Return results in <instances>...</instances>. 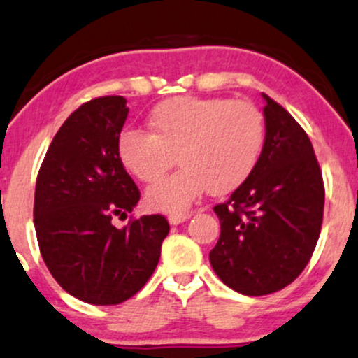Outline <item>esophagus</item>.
Masks as SVG:
<instances>
[{"mask_svg":"<svg viewBox=\"0 0 358 358\" xmlns=\"http://www.w3.org/2000/svg\"><path fill=\"white\" fill-rule=\"evenodd\" d=\"M191 218V213H174L169 217V222H171V225H179L182 224V222L189 220Z\"/></svg>","mask_w":358,"mask_h":358,"instance_id":"esophagus-1","label":"esophagus"}]
</instances>
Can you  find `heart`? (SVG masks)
<instances>
[{
    "instance_id": "1",
    "label": "heart",
    "mask_w": 358,
    "mask_h": 358,
    "mask_svg": "<svg viewBox=\"0 0 358 358\" xmlns=\"http://www.w3.org/2000/svg\"><path fill=\"white\" fill-rule=\"evenodd\" d=\"M150 133L126 129L117 138L122 167L153 184L178 162L179 172L150 187V210L182 213L210 187L225 194L256 167L264 143V119L255 103L229 99L174 97L155 107Z\"/></svg>"
}]
</instances>
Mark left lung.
<instances>
[{"instance_id":"left-lung-1","label":"left lung","mask_w":358,"mask_h":358,"mask_svg":"<svg viewBox=\"0 0 358 358\" xmlns=\"http://www.w3.org/2000/svg\"><path fill=\"white\" fill-rule=\"evenodd\" d=\"M264 145L251 176L213 208L220 239L210 251L218 278L244 295L290 285L316 249L324 184L313 143L297 121L266 94Z\"/></svg>"}]
</instances>
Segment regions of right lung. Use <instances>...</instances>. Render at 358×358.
I'll return each mask as SVG.
<instances>
[{
    "label": "right lung",
    "instance_id": "add662e5",
    "mask_svg": "<svg viewBox=\"0 0 358 358\" xmlns=\"http://www.w3.org/2000/svg\"><path fill=\"white\" fill-rule=\"evenodd\" d=\"M128 113L121 95L80 106L52 138L37 174L34 225L42 259L63 290L94 306H116L141 290L171 230L162 215L113 225L140 201L117 157Z\"/></svg>",
    "mask_w": 358,
    "mask_h": 358
}]
</instances>
